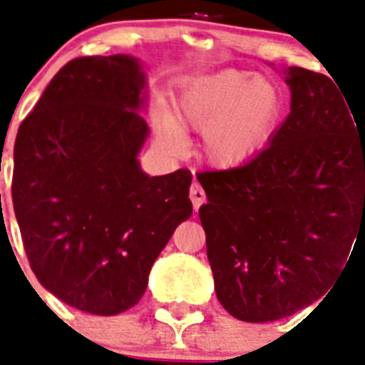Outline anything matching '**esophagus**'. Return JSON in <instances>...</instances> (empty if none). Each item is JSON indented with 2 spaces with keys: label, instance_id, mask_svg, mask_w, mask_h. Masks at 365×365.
Here are the masks:
<instances>
[{
  "label": "esophagus",
  "instance_id": "obj_1",
  "mask_svg": "<svg viewBox=\"0 0 365 365\" xmlns=\"http://www.w3.org/2000/svg\"><path fill=\"white\" fill-rule=\"evenodd\" d=\"M189 199H191V202H193L195 210H199L200 206L205 205V200H206L205 189L200 187L197 182H193V185H191V189H189Z\"/></svg>",
  "mask_w": 365,
  "mask_h": 365
}]
</instances>
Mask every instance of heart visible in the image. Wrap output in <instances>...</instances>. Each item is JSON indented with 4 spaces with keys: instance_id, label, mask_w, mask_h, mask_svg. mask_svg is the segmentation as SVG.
Masks as SVG:
<instances>
[{
    "instance_id": "b5f03b06",
    "label": "heart",
    "mask_w": 365,
    "mask_h": 365,
    "mask_svg": "<svg viewBox=\"0 0 365 365\" xmlns=\"http://www.w3.org/2000/svg\"><path fill=\"white\" fill-rule=\"evenodd\" d=\"M280 94L269 79L242 70H223L187 83L174 117L155 115L157 140L170 153L187 145L183 128L202 132V155L216 166L250 159L272 132Z\"/></svg>"
}]
</instances>
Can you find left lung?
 <instances>
[{
    "label": "left lung",
    "mask_w": 365,
    "mask_h": 365,
    "mask_svg": "<svg viewBox=\"0 0 365 365\" xmlns=\"http://www.w3.org/2000/svg\"><path fill=\"white\" fill-rule=\"evenodd\" d=\"M286 83L292 111L269 145L242 166L197 174L216 295L244 322L322 299L365 235V125L329 77L292 66Z\"/></svg>",
    "instance_id": "obj_1"
}]
</instances>
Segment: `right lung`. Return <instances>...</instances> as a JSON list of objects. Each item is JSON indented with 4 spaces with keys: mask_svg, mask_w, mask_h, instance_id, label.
I'll list each match as a JSON object with an SVG mask.
<instances>
[{
    "mask_svg": "<svg viewBox=\"0 0 365 365\" xmlns=\"http://www.w3.org/2000/svg\"><path fill=\"white\" fill-rule=\"evenodd\" d=\"M145 73L134 56L68 62L19 126L13 206L37 280L79 311L113 317L148 288L151 265L191 217V172L148 176Z\"/></svg>",
    "mask_w": 365,
    "mask_h": 365,
    "instance_id": "add662e5",
    "label": "right lung"
}]
</instances>
